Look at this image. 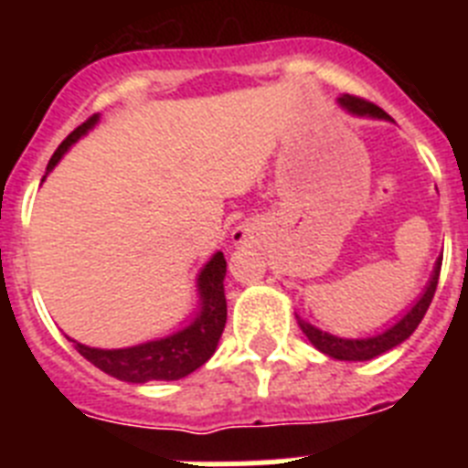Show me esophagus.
<instances>
[{"label":"esophagus","instance_id":"esophagus-1","mask_svg":"<svg viewBox=\"0 0 468 468\" xmlns=\"http://www.w3.org/2000/svg\"><path fill=\"white\" fill-rule=\"evenodd\" d=\"M248 237V231L246 229H239L237 231V239H246Z\"/></svg>","mask_w":468,"mask_h":468}]
</instances>
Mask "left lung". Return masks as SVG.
<instances>
[{"label": "left lung", "mask_w": 468, "mask_h": 468, "mask_svg": "<svg viewBox=\"0 0 468 468\" xmlns=\"http://www.w3.org/2000/svg\"><path fill=\"white\" fill-rule=\"evenodd\" d=\"M337 102H340L342 110L354 114V117L394 122V119L388 117L384 110H379L378 105L361 101V98H354V95H342V98H337ZM441 262H443V255H441V258L436 260V264H433L431 279L424 285V291L417 297L415 304H412L410 309H405V314L399 321H394V324L387 325L384 330H378L375 335H367V337H340V335L325 333V330L316 328V325H312L309 321H304V318L295 314L297 324H300L302 333L307 335V340L312 342L321 354H325V356L330 358H337V361H370V358L382 356L388 349H394L400 342L408 340V337L415 333L417 325L421 324V318H424V314H427L429 304H431L433 300V292H436Z\"/></svg>", "instance_id": "8db88e82"}]
</instances>
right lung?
Masks as SVG:
<instances>
[{
  "instance_id": "1",
  "label": "right lung",
  "mask_w": 468,
  "mask_h": 468,
  "mask_svg": "<svg viewBox=\"0 0 468 468\" xmlns=\"http://www.w3.org/2000/svg\"><path fill=\"white\" fill-rule=\"evenodd\" d=\"M98 114L77 126L68 138L60 143L56 154L48 161L47 173L56 168V164L65 156V152L72 147L80 138H84L90 128L98 123ZM225 274L227 260L222 250L213 253V258L201 267L197 276V309L192 312V321L185 328L156 337V340L140 342L133 346H122V349H98V346H86L81 342L72 340L77 351L86 361L101 367L102 373L131 384H144L152 379L161 382H173L183 379L197 367L204 366L218 349V342L222 337V330L227 324V300H225Z\"/></svg>"
}]
</instances>
